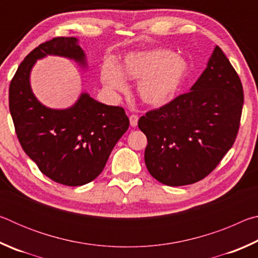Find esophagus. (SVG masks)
Returning <instances> with one entry per match:
<instances>
[{
    "label": "esophagus",
    "mask_w": 258,
    "mask_h": 258,
    "mask_svg": "<svg viewBox=\"0 0 258 258\" xmlns=\"http://www.w3.org/2000/svg\"><path fill=\"white\" fill-rule=\"evenodd\" d=\"M138 120H139V117L137 115H131L130 116V124L132 127H135V126L138 125Z\"/></svg>",
    "instance_id": "1"
}]
</instances>
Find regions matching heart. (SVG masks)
I'll return each mask as SVG.
<instances>
[{
  "label": "heart",
  "mask_w": 258,
  "mask_h": 258,
  "mask_svg": "<svg viewBox=\"0 0 258 258\" xmlns=\"http://www.w3.org/2000/svg\"><path fill=\"white\" fill-rule=\"evenodd\" d=\"M189 71V64L182 56L168 50L130 52L124 56L120 71L107 64L101 71V81L109 90L125 92V78L138 81L137 91L145 103L161 107L173 101L180 92Z\"/></svg>",
  "instance_id": "obj_1"
}]
</instances>
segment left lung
Returning <instances> with one entry per match:
<instances>
[{"mask_svg": "<svg viewBox=\"0 0 258 258\" xmlns=\"http://www.w3.org/2000/svg\"><path fill=\"white\" fill-rule=\"evenodd\" d=\"M242 104L238 74L215 46L189 92L139 119V128L148 140V171L171 186L203 180L234 143Z\"/></svg>", "mask_w": 258, "mask_h": 258, "instance_id": "obj_1", "label": "left lung"}]
</instances>
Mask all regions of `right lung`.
Wrapping results in <instances>:
<instances>
[{"label": "right lung", "mask_w": 258, "mask_h": 258, "mask_svg": "<svg viewBox=\"0 0 258 258\" xmlns=\"http://www.w3.org/2000/svg\"><path fill=\"white\" fill-rule=\"evenodd\" d=\"M47 55L71 59L87 68L86 54L76 37H55L26 56L9 89V108L17 137L40 171L54 182L78 186L103 171L110 152L127 131L130 120L121 107L107 106L81 93L66 109H52L33 93L30 73Z\"/></svg>", "instance_id": "right-lung-1"}]
</instances>
